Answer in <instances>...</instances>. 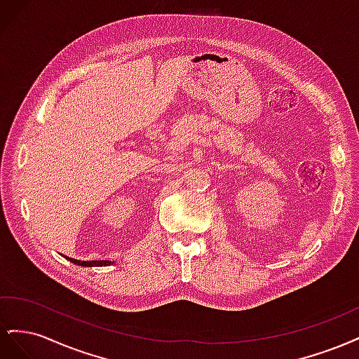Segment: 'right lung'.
Masks as SVG:
<instances>
[{"label":"right lung","instance_id":"right-lung-1","mask_svg":"<svg viewBox=\"0 0 359 359\" xmlns=\"http://www.w3.org/2000/svg\"><path fill=\"white\" fill-rule=\"evenodd\" d=\"M64 257L70 260L72 264L79 265V266H106V265L114 264V262H111V260H79V259H72V257H67V256H64Z\"/></svg>","mask_w":359,"mask_h":359}]
</instances>
